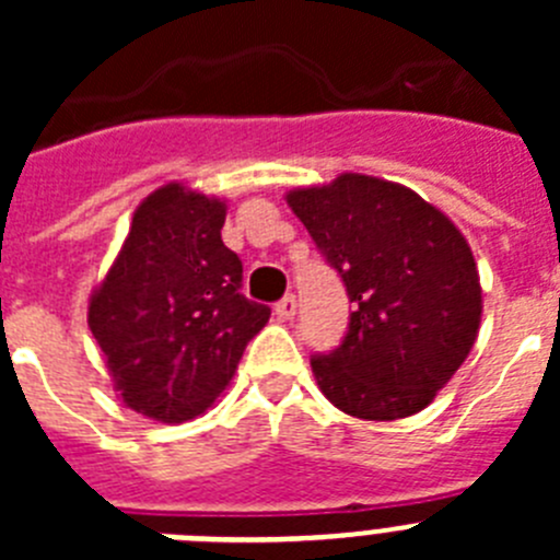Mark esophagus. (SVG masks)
Masks as SVG:
<instances>
[{"instance_id": "34e87169", "label": "esophagus", "mask_w": 560, "mask_h": 560, "mask_svg": "<svg viewBox=\"0 0 560 560\" xmlns=\"http://www.w3.org/2000/svg\"><path fill=\"white\" fill-rule=\"evenodd\" d=\"M275 314L280 316L283 323H289V319H294V314H296V300H294V294H285L283 300H280V303L275 305Z\"/></svg>"}]
</instances>
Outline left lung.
<instances>
[{
    "mask_svg": "<svg viewBox=\"0 0 560 560\" xmlns=\"http://www.w3.org/2000/svg\"><path fill=\"white\" fill-rule=\"evenodd\" d=\"M285 201L353 303L339 348L311 359L325 398L361 420L427 409L468 359L482 319L463 232L415 190L364 173L294 187Z\"/></svg>",
    "mask_w": 560,
    "mask_h": 560,
    "instance_id": "8db88e82",
    "label": "left lung"
}]
</instances>
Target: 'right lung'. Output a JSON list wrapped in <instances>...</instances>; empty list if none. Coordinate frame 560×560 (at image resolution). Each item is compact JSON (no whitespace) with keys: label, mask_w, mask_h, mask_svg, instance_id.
I'll return each instance as SVG.
<instances>
[{"label":"right lung","mask_w":560,"mask_h":560,"mask_svg":"<svg viewBox=\"0 0 560 560\" xmlns=\"http://www.w3.org/2000/svg\"><path fill=\"white\" fill-rule=\"evenodd\" d=\"M226 201L171 182L133 210L128 237L89 296V328L128 409L182 423L226 389L271 308L241 294L221 241Z\"/></svg>","instance_id":"1"}]
</instances>
